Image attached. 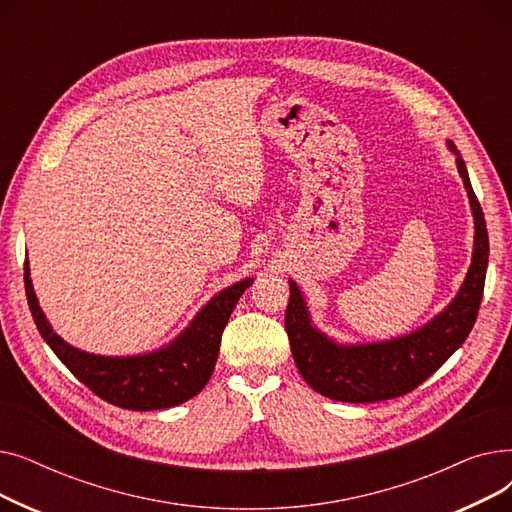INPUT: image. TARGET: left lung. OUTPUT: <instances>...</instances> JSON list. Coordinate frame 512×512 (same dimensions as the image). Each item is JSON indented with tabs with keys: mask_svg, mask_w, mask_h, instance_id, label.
<instances>
[{
	"mask_svg": "<svg viewBox=\"0 0 512 512\" xmlns=\"http://www.w3.org/2000/svg\"><path fill=\"white\" fill-rule=\"evenodd\" d=\"M448 147L456 155V168L475 220L471 267L459 294L442 313L411 334L384 342L338 344L311 324L303 294L297 282L290 280L284 326L294 363L315 392L342 402H378L409 394L438 371L473 330L486 284L490 240L465 161L452 141Z\"/></svg>",
	"mask_w": 512,
	"mask_h": 512,
	"instance_id": "8db88e82",
	"label": "left lung"
}]
</instances>
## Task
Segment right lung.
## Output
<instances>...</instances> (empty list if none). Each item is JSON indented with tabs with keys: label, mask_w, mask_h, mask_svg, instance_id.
Returning <instances> with one entry per match:
<instances>
[{
	"label": "right lung",
	"mask_w": 512,
	"mask_h": 512,
	"mask_svg": "<svg viewBox=\"0 0 512 512\" xmlns=\"http://www.w3.org/2000/svg\"><path fill=\"white\" fill-rule=\"evenodd\" d=\"M251 284L253 278H245L215 294L197 313L191 326L159 351L132 357H103L80 351L53 332L33 290L29 261H24L26 299L43 340L93 394L128 411L170 409L205 388L218 361L222 332L230 313Z\"/></svg>",
	"instance_id": "1"
}]
</instances>
